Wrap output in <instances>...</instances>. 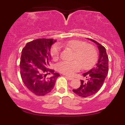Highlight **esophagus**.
<instances>
[{
    "mask_svg": "<svg viewBox=\"0 0 125 125\" xmlns=\"http://www.w3.org/2000/svg\"><path fill=\"white\" fill-rule=\"evenodd\" d=\"M66 77L68 79L69 81H72V80L73 79V77H69V76H66Z\"/></svg>",
    "mask_w": 125,
    "mask_h": 125,
    "instance_id": "34e87169",
    "label": "esophagus"
}]
</instances>
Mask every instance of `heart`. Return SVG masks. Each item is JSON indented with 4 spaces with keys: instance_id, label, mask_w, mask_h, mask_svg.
<instances>
[{
    "instance_id": "heart-1",
    "label": "heart",
    "mask_w": 125,
    "mask_h": 125,
    "mask_svg": "<svg viewBox=\"0 0 125 125\" xmlns=\"http://www.w3.org/2000/svg\"><path fill=\"white\" fill-rule=\"evenodd\" d=\"M74 51L73 59L74 61H62L56 64L59 72L66 75L71 76L82 69H87L93 65L96 61L97 52L94 45L86 43L80 40H71L62 44ZM61 48L58 44H54L51 49L52 58L56 60L59 58Z\"/></svg>"
}]
</instances>
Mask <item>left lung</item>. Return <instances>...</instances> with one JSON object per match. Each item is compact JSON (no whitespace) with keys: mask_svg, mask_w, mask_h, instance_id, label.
Listing matches in <instances>:
<instances>
[{"mask_svg":"<svg viewBox=\"0 0 125 125\" xmlns=\"http://www.w3.org/2000/svg\"><path fill=\"white\" fill-rule=\"evenodd\" d=\"M89 39L97 44L99 54L95 65L89 71L83 73L85 80H81L80 87L73 89L74 94L82 97H86L96 94L104 84L109 71V59L105 48L94 40Z\"/></svg>","mask_w":125,"mask_h":125,"instance_id":"obj_1","label":"left lung"}]
</instances>
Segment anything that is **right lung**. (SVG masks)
I'll use <instances>...</instances> for the list:
<instances>
[{"mask_svg": "<svg viewBox=\"0 0 125 125\" xmlns=\"http://www.w3.org/2000/svg\"><path fill=\"white\" fill-rule=\"evenodd\" d=\"M53 39H38L28 42L21 51V76L25 85L33 94L44 96L53 89L60 74L49 67ZM52 74L49 78L46 76Z\"/></svg>", "mask_w": 125, "mask_h": 125, "instance_id": "right-lung-1", "label": "right lung"}]
</instances>
